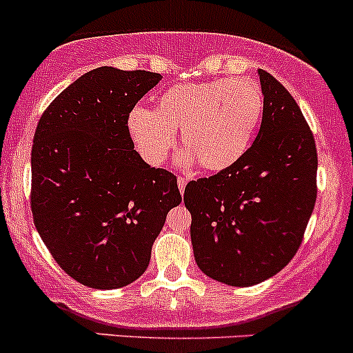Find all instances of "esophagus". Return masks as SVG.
Returning <instances> with one entry per match:
<instances>
[{
  "instance_id": "1",
  "label": "esophagus",
  "mask_w": 353,
  "mask_h": 353,
  "mask_svg": "<svg viewBox=\"0 0 353 353\" xmlns=\"http://www.w3.org/2000/svg\"><path fill=\"white\" fill-rule=\"evenodd\" d=\"M185 184H188V179H185V177H177V188H179L181 194H184Z\"/></svg>"
}]
</instances>
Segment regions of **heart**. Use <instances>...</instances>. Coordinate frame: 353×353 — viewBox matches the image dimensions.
<instances>
[{
  "label": "heart",
  "mask_w": 353,
  "mask_h": 353,
  "mask_svg": "<svg viewBox=\"0 0 353 353\" xmlns=\"http://www.w3.org/2000/svg\"><path fill=\"white\" fill-rule=\"evenodd\" d=\"M263 92L248 77L179 83L157 99L156 108H134L127 127L135 147L149 164L159 165L176 144V130L185 150L181 164L221 172L238 164L250 149L263 115Z\"/></svg>",
  "instance_id": "heart-1"
}]
</instances>
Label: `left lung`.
<instances>
[{"mask_svg":"<svg viewBox=\"0 0 353 353\" xmlns=\"http://www.w3.org/2000/svg\"><path fill=\"white\" fill-rule=\"evenodd\" d=\"M259 132L233 168L185 185L197 266L230 286L274 276L295 256L315 208V139L290 92L258 70Z\"/></svg>","mask_w":353,"mask_h":353,"instance_id":"1","label":"left lung"}]
</instances>
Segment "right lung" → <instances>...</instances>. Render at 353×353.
I'll return each instance as SVG.
<instances>
[{
    "label": "right lung",
    "mask_w": 353,
    "mask_h": 353,
    "mask_svg": "<svg viewBox=\"0 0 353 353\" xmlns=\"http://www.w3.org/2000/svg\"><path fill=\"white\" fill-rule=\"evenodd\" d=\"M161 79L145 70H92L50 103L34 130V226L60 268L90 288L137 280L165 216L183 201L176 176L142 161L127 127Z\"/></svg>",
    "instance_id": "add662e5"
}]
</instances>
